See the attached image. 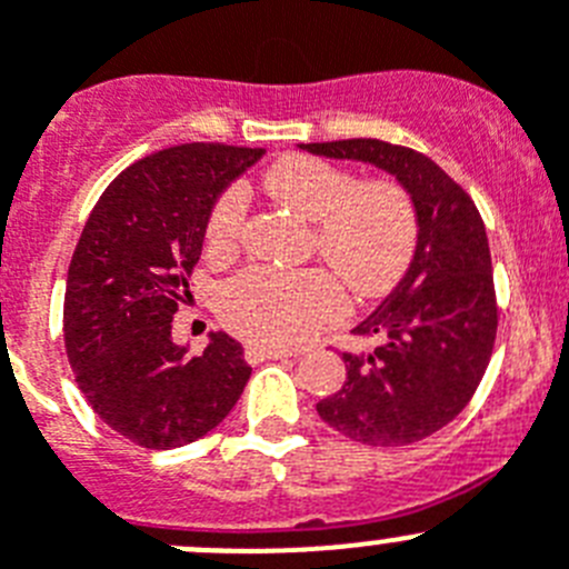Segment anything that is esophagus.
Wrapping results in <instances>:
<instances>
[{"label": "esophagus", "mask_w": 569, "mask_h": 569, "mask_svg": "<svg viewBox=\"0 0 569 569\" xmlns=\"http://www.w3.org/2000/svg\"><path fill=\"white\" fill-rule=\"evenodd\" d=\"M243 357H247V362H263V359H286L291 357V350H283V348H274V345H247V350H243Z\"/></svg>", "instance_id": "esophagus-1"}]
</instances>
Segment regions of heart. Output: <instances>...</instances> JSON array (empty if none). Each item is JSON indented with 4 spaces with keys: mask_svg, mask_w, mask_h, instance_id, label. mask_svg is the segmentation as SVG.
<instances>
[{
    "mask_svg": "<svg viewBox=\"0 0 569 569\" xmlns=\"http://www.w3.org/2000/svg\"><path fill=\"white\" fill-rule=\"evenodd\" d=\"M263 188L278 204L315 224L311 249L357 297L390 291L410 267L418 243L416 204L396 182H362L315 157H286L269 168ZM247 227V193L230 188L212 204L207 247L232 254ZM227 322L243 337L297 345L342 311L337 283L320 269H252L232 280L221 300Z\"/></svg>",
    "mask_w": 569,
    "mask_h": 569,
    "instance_id": "1",
    "label": "heart"
}]
</instances>
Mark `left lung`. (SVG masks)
Here are the masks:
<instances>
[{"label": "left lung", "mask_w": 569, "mask_h": 569, "mask_svg": "<svg viewBox=\"0 0 569 569\" xmlns=\"http://www.w3.org/2000/svg\"><path fill=\"white\" fill-rule=\"evenodd\" d=\"M302 151L370 162L410 193L418 243L401 283L359 322L370 353H342L348 379L317 405L322 421L368 446H407L458 418L497 337L491 252L475 201L423 153L392 142H309Z\"/></svg>", "instance_id": "left-lung-1"}]
</instances>
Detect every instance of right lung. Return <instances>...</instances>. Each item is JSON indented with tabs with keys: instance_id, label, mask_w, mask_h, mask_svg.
<instances>
[{
	"instance_id": "obj_1",
	"label": "right lung",
	"mask_w": 569,
	"mask_h": 569,
	"mask_svg": "<svg viewBox=\"0 0 569 569\" xmlns=\"http://www.w3.org/2000/svg\"><path fill=\"white\" fill-rule=\"evenodd\" d=\"M263 148L184 142L126 168L89 212L67 272L63 342L89 407L142 449L219 427L247 387L243 348L210 333L199 357L171 339L207 219Z\"/></svg>"
}]
</instances>
